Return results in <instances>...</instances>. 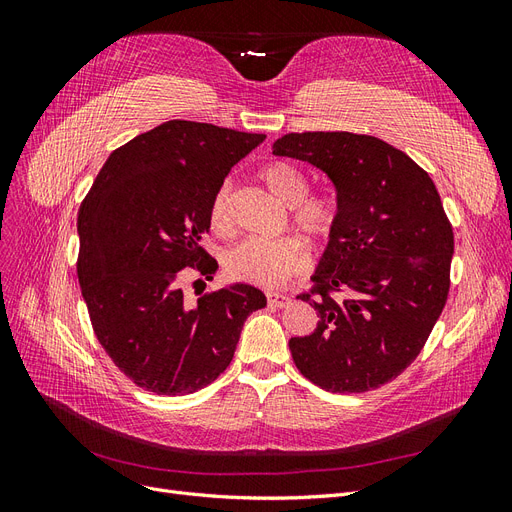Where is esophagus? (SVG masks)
<instances>
[{
	"label": "esophagus",
	"instance_id": "esophagus-1",
	"mask_svg": "<svg viewBox=\"0 0 512 512\" xmlns=\"http://www.w3.org/2000/svg\"><path fill=\"white\" fill-rule=\"evenodd\" d=\"M267 303L271 307H286L290 303L288 294H280V292H267Z\"/></svg>",
	"mask_w": 512,
	"mask_h": 512
}]
</instances>
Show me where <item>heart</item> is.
<instances>
[{"label": "heart", "mask_w": 512, "mask_h": 512, "mask_svg": "<svg viewBox=\"0 0 512 512\" xmlns=\"http://www.w3.org/2000/svg\"><path fill=\"white\" fill-rule=\"evenodd\" d=\"M258 179L267 190L288 205V222L294 230L314 243H327L335 237L339 226V200L327 190H309V179L303 170L288 160H271L258 168ZM207 224L215 237H230L232 196L230 185H220L211 196ZM309 265L307 247L294 237L273 241L247 239L232 247L224 256V273L228 280L260 288H277L292 275L305 271Z\"/></svg>", "instance_id": "1"}]
</instances>
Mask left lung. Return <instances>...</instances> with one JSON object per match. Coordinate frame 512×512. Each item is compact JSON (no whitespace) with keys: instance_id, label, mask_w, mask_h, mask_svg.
<instances>
[{"instance_id":"1","label":"left lung","mask_w":512,"mask_h":512,"mask_svg":"<svg viewBox=\"0 0 512 512\" xmlns=\"http://www.w3.org/2000/svg\"><path fill=\"white\" fill-rule=\"evenodd\" d=\"M273 153L322 168L339 200L335 237L314 286L299 294L318 324L290 339L292 361L324 391L380 389L423 350L451 288L455 239L436 185L367 134H286Z\"/></svg>"}]
</instances>
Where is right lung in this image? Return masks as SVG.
Segmentation results:
<instances>
[{
  "instance_id": "obj_1",
  "label": "right lung",
  "mask_w": 512,
  "mask_h": 512,
  "mask_svg": "<svg viewBox=\"0 0 512 512\" xmlns=\"http://www.w3.org/2000/svg\"><path fill=\"white\" fill-rule=\"evenodd\" d=\"M265 134L173 119L115 149L79 209L76 275L104 352L136 386L188 395L230 365L258 288L198 291L218 262L203 250L211 196ZM199 301L184 299V275Z\"/></svg>"
}]
</instances>
